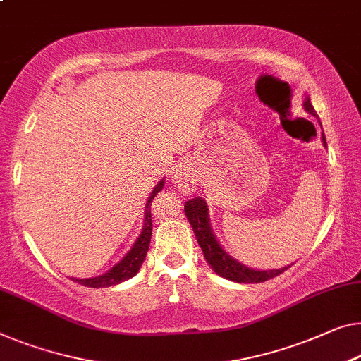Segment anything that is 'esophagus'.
Returning a JSON list of instances; mask_svg holds the SVG:
<instances>
[{"instance_id": "34e87169", "label": "esophagus", "mask_w": 361, "mask_h": 361, "mask_svg": "<svg viewBox=\"0 0 361 361\" xmlns=\"http://www.w3.org/2000/svg\"><path fill=\"white\" fill-rule=\"evenodd\" d=\"M171 178H173L175 185L180 191L191 192L192 188L196 186L197 175H196V170L192 169L190 164H185L173 171V176H171Z\"/></svg>"}]
</instances>
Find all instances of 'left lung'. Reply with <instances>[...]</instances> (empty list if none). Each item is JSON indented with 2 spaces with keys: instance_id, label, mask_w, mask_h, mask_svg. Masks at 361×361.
Returning a JSON list of instances; mask_svg holds the SVG:
<instances>
[{
  "instance_id": "left-lung-1",
  "label": "left lung",
  "mask_w": 361,
  "mask_h": 361,
  "mask_svg": "<svg viewBox=\"0 0 361 361\" xmlns=\"http://www.w3.org/2000/svg\"><path fill=\"white\" fill-rule=\"evenodd\" d=\"M305 110L316 116V111L313 109V105H311L310 99L305 100ZM322 141H324L326 146L324 134H322ZM185 212L192 230H195V235L199 246H201V250L204 252V257H206L209 266H211L219 276L240 283H261L269 281V279L277 277L279 274L285 272L290 267H282L277 269V271H255V269L246 267L241 264V262L235 261L233 257H230L227 252L220 248L217 240H215L211 225H209L206 201H204L202 197H195L191 199V201H186Z\"/></svg>"
}]
</instances>
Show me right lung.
Returning <instances> with one entry per match:
<instances>
[{
  "label": "right lung",
  "mask_w": 361,
  "mask_h": 361,
  "mask_svg": "<svg viewBox=\"0 0 361 361\" xmlns=\"http://www.w3.org/2000/svg\"><path fill=\"white\" fill-rule=\"evenodd\" d=\"M164 180L159 183L157 186L154 188V191L150 192L149 201L146 204V219H144V228L141 235L131 251L123 257L121 262L109 271L104 276L100 277H94V279H76V282L80 285H85V287H92V288H102V287H111V285H116L120 282H125L128 279H131L133 276H136L139 269H141L144 259H146V255L149 251V245H150V236H152V214H150V204H152L154 197L157 196V192L164 188Z\"/></svg>",
  "instance_id": "add662e5"
}]
</instances>
